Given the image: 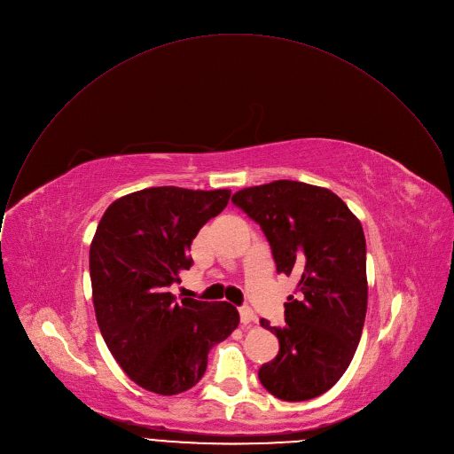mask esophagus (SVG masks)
Wrapping results in <instances>:
<instances>
[{"instance_id": "obj_1", "label": "esophagus", "mask_w": 454, "mask_h": 454, "mask_svg": "<svg viewBox=\"0 0 454 454\" xmlns=\"http://www.w3.org/2000/svg\"><path fill=\"white\" fill-rule=\"evenodd\" d=\"M239 318H241L243 324H250V322H255V313L252 311V308L241 306L239 308Z\"/></svg>"}]
</instances>
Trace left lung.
Masks as SVG:
<instances>
[{"mask_svg":"<svg viewBox=\"0 0 454 454\" xmlns=\"http://www.w3.org/2000/svg\"><path fill=\"white\" fill-rule=\"evenodd\" d=\"M232 204L254 220L278 274L299 279L285 302V325H261L279 340L261 365V385L299 403L325 394L348 369L367 315V245L359 220L333 192L297 180L247 188Z\"/></svg>","mask_w":454,"mask_h":454,"instance_id":"8db88e82","label":"left lung"}]
</instances>
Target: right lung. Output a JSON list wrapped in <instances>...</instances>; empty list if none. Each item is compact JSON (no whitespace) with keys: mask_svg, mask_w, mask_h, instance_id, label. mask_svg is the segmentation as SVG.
Listing matches in <instances>:
<instances>
[{"mask_svg":"<svg viewBox=\"0 0 454 454\" xmlns=\"http://www.w3.org/2000/svg\"><path fill=\"white\" fill-rule=\"evenodd\" d=\"M229 199V190L148 188L113 202L98 223L89 250L98 327L120 367L148 392L195 387L209 350L239 324L229 302L169 292L178 271L193 264L195 236Z\"/></svg>","mask_w":454,"mask_h":454,"instance_id":"obj_1","label":"right lung"}]
</instances>
